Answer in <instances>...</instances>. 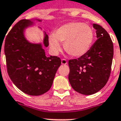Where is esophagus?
<instances>
[{
  "label": "esophagus",
  "mask_w": 121,
  "mask_h": 121,
  "mask_svg": "<svg viewBox=\"0 0 121 121\" xmlns=\"http://www.w3.org/2000/svg\"><path fill=\"white\" fill-rule=\"evenodd\" d=\"M61 64L62 65L67 64V61H66V59H64V58L61 59Z\"/></svg>",
  "instance_id": "obj_1"
}]
</instances>
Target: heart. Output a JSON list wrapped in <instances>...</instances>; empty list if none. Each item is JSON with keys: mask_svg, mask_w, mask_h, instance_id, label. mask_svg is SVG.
<instances>
[{"mask_svg": "<svg viewBox=\"0 0 121 121\" xmlns=\"http://www.w3.org/2000/svg\"><path fill=\"white\" fill-rule=\"evenodd\" d=\"M94 33L90 26L80 22H70L61 26L49 36L50 47L55 53L61 49L64 43L65 49L73 57H80L86 54L92 46Z\"/></svg>", "mask_w": 121, "mask_h": 121, "instance_id": "b5f03b06", "label": "heart"}]
</instances>
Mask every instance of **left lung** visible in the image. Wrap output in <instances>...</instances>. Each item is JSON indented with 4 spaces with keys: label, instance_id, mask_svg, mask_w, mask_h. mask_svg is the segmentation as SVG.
<instances>
[{
    "label": "left lung",
    "instance_id": "8db88e82",
    "mask_svg": "<svg viewBox=\"0 0 121 121\" xmlns=\"http://www.w3.org/2000/svg\"><path fill=\"white\" fill-rule=\"evenodd\" d=\"M97 39L85 55L68 61V80L76 92L92 95L101 90L111 75L114 47L106 30L94 24Z\"/></svg>",
    "mask_w": 121,
    "mask_h": 121
}]
</instances>
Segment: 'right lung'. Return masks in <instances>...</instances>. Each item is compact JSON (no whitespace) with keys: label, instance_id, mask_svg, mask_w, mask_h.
Wrapping results in <instances>:
<instances>
[{"label":"right lung","instance_id":"obj_1","mask_svg":"<svg viewBox=\"0 0 121 121\" xmlns=\"http://www.w3.org/2000/svg\"><path fill=\"white\" fill-rule=\"evenodd\" d=\"M31 21L22 19L10 29L5 40L4 53L7 73L14 84L25 94L40 95L50 89L61 65L56 56H46L40 44H31L24 36V30ZM44 45H49L45 35Z\"/></svg>","mask_w":121,"mask_h":121}]
</instances>
